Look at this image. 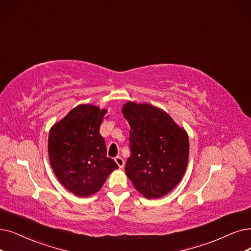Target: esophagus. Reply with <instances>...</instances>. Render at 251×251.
<instances>
[{
  "label": "esophagus",
  "mask_w": 251,
  "mask_h": 251,
  "mask_svg": "<svg viewBox=\"0 0 251 251\" xmlns=\"http://www.w3.org/2000/svg\"><path fill=\"white\" fill-rule=\"evenodd\" d=\"M115 162H116V164L118 165L119 168H123L125 166V160L123 159L122 156H116L115 157Z\"/></svg>",
  "instance_id": "34e87169"
}]
</instances>
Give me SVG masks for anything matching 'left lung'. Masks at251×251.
I'll return each instance as SVG.
<instances>
[{
	"label": "left lung",
	"mask_w": 251,
	"mask_h": 251,
	"mask_svg": "<svg viewBox=\"0 0 251 251\" xmlns=\"http://www.w3.org/2000/svg\"><path fill=\"white\" fill-rule=\"evenodd\" d=\"M123 114L131 126V156L126 174L145 198H162L181 181L185 172L187 133L167 112L152 105L127 102Z\"/></svg>",
	"instance_id": "obj_1"
}]
</instances>
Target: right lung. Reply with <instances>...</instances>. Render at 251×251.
I'll return each mask as SVG.
<instances>
[{"instance_id":"obj_1","label":"right lung","mask_w":251,"mask_h":251,"mask_svg":"<svg viewBox=\"0 0 251 251\" xmlns=\"http://www.w3.org/2000/svg\"><path fill=\"white\" fill-rule=\"evenodd\" d=\"M106 113V109L91 104L79 105L50 128V165L59 182L75 196L98 193L118 168L107 157L105 140L100 135Z\"/></svg>"}]
</instances>
